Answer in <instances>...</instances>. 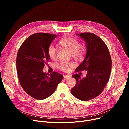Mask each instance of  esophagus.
<instances>
[{"mask_svg": "<svg viewBox=\"0 0 129 129\" xmlns=\"http://www.w3.org/2000/svg\"><path fill=\"white\" fill-rule=\"evenodd\" d=\"M70 77H71V76H69V75H65V76H64V78L65 79H68V78H70Z\"/></svg>", "mask_w": 129, "mask_h": 129, "instance_id": "obj_1", "label": "esophagus"}]
</instances>
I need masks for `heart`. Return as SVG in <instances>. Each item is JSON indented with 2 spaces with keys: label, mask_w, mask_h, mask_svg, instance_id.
I'll return each instance as SVG.
<instances>
[{
  "label": "heart",
  "mask_w": 129,
  "mask_h": 129,
  "mask_svg": "<svg viewBox=\"0 0 129 129\" xmlns=\"http://www.w3.org/2000/svg\"><path fill=\"white\" fill-rule=\"evenodd\" d=\"M59 45L64 48L70 50V56L76 60H81L86 52V47L84 44L80 43L79 41L71 36H66L59 41ZM48 57L52 60L56 59L57 49L53 45H50L47 50ZM73 66L72 62L61 61L58 64V68L63 71H68L69 68Z\"/></svg>",
  "instance_id": "b5f03b06"
}]
</instances>
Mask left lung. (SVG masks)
I'll list each match as a JSON object with an SVG mask.
<instances>
[{
    "label": "left lung",
    "instance_id": "left-lung-1",
    "mask_svg": "<svg viewBox=\"0 0 129 129\" xmlns=\"http://www.w3.org/2000/svg\"><path fill=\"white\" fill-rule=\"evenodd\" d=\"M78 35L86 43L87 54L75 71L86 70L87 75L83 79L77 73L72 76L77 83L71 89V92L77 99L87 101L96 98L103 92L110 78L112 60L106 44L99 36L90 32Z\"/></svg>",
    "mask_w": 129,
    "mask_h": 129
}]
</instances>
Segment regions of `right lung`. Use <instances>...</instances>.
<instances>
[{
  "instance_id": "obj_1",
  "label": "right lung",
  "mask_w": 129,
  "mask_h": 129,
  "mask_svg": "<svg viewBox=\"0 0 129 129\" xmlns=\"http://www.w3.org/2000/svg\"><path fill=\"white\" fill-rule=\"evenodd\" d=\"M58 35L37 33L23 42L18 50L16 67L18 79L25 92L37 100H43L52 95L63 76L54 71L43 72L50 58L48 48Z\"/></svg>"
}]
</instances>
